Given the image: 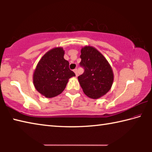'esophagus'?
Returning a JSON list of instances; mask_svg holds the SVG:
<instances>
[{
  "mask_svg": "<svg viewBox=\"0 0 152 152\" xmlns=\"http://www.w3.org/2000/svg\"><path fill=\"white\" fill-rule=\"evenodd\" d=\"M74 72H75V74H76V76H78V70H77V69H74Z\"/></svg>",
  "mask_w": 152,
  "mask_h": 152,
  "instance_id": "1",
  "label": "esophagus"
}]
</instances>
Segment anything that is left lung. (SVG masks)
Returning <instances> with one entry per match:
<instances>
[{"label":"left lung","mask_w":152,"mask_h":152,"mask_svg":"<svg viewBox=\"0 0 152 152\" xmlns=\"http://www.w3.org/2000/svg\"><path fill=\"white\" fill-rule=\"evenodd\" d=\"M80 66L84 73L78 77L83 92L86 96L96 99L107 94L113 82V73L110 66L102 54L91 46L81 50Z\"/></svg>","instance_id":"obj_1"}]
</instances>
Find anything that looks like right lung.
Listing matches in <instances>:
<instances>
[{"label": "right lung", "mask_w": 152, "mask_h": 152, "mask_svg": "<svg viewBox=\"0 0 152 152\" xmlns=\"http://www.w3.org/2000/svg\"><path fill=\"white\" fill-rule=\"evenodd\" d=\"M62 48L48 51L38 63L33 74V84L37 91L47 98L58 96L65 89L68 79L75 76L64 58Z\"/></svg>", "instance_id": "right-lung-1"}]
</instances>
